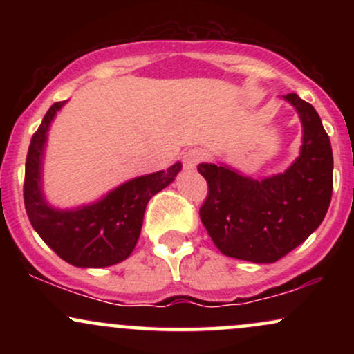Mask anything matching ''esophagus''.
<instances>
[{
  "label": "esophagus",
  "instance_id": "34e87169",
  "mask_svg": "<svg viewBox=\"0 0 354 354\" xmlns=\"http://www.w3.org/2000/svg\"><path fill=\"white\" fill-rule=\"evenodd\" d=\"M203 160H205V151L200 148H191L185 154H183V165H185V168H188V169L196 168V166L200 165Z\"/></svg>",
  "mask_w": 354,
  "mask_h": 354
}]
</instances>
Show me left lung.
Here are the masks:
<instances>
[{
    "mask_svg": "<svg viewBox=\"0 0 354 354\" xmlns=\"http://www.w3.org/2000/svg\"><path fill=\"white\" fill-rule=\"evenodd\" d=\"M303 126L299 156L286 171L253 180L226 165L201 163L208 183L201 223L223 254L253 263H274L299 246L321 225L333 193L330 136L310 103L284 96Z\"/></svg>",
    "mask_w": 354,
    "mask_h": 354,
    "instance_id": "8db88e82",
    "label": "left lung"
}]
</instances>
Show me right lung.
<instances>
[{
	"label": "right lung",
	"mask_w": 354,
	"mask_h": 354,
	"mask_svg": "<svg viewBox=\"0 0 354 354\" xmlns=\"http://www.w3.org/2000/svg\"><path fill=\"white\" fill-rule=\"evenodd\" d=\"M64 103L58 101L48 109L31 138L24 169V208L36 233L66 263L78 268L116 265L135 250L146 205L174 180L181 163L126 181L93 205L66 211L51 208L41 191L43 149L53 118Z\"/></svg>",
	"instance_id": "right-lung-1"
}]
</instances>
